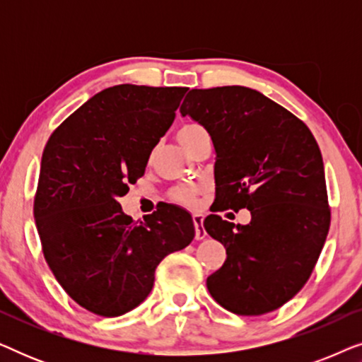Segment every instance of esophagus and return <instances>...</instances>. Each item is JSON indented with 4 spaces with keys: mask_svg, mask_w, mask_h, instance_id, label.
<instances>
[{
    "mask_svg": "<svg viewBox=\"0 0 362 362\" xmlns=\"http://www.w3.org/2000/svg\"><path fill=\"white\" fill-rule=\"evenodd\" d=\"M192 222H194L196 239H197V240L204 239V237L207 235V232L204 230V227H202V214H199V212H196V214H192Z\"/></svg>",
    "mask_w": 362,
    "mask_h": 362,
    "instance_id": "obj_1",
    "label": "esophagus"
}]
</instances>
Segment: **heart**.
<instances>
[{
	"label": "heart",
	"instance_id": "heart-1",
	"mask_svg": "<svg viewBox=\"0 0 362 362\" xmlns=\"http://www.w3.org/2000/svg\"><path fill=\"white\" fill-rule=\"evenodd\" d=\"M204 132V128L196 125V123H186V125H182L180 130H177V140H180V143L185 148H187L191 145L192 141L196 140L197 136L202 135ZM197 187L194 186H185V187H176L175 191H173V197L177 202H182V204H194L196 201V194H197Z\"/></svg>",
	"mask_w": 362,
	"mask_h": 362
}]
</instances>
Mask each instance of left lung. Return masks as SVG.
<instances>
[{
  "instance_id": "left-lung-1",
  "label": "left lung",
  "mask_w": 362,
  "mask_h": 362,
  "mask_svg": "<svg viewBox=\"0 0 362 362\" xmlns=\"http://www.w3.org/2000/svg\"><path fill=\"white\" fill-rule=\"evenodd\" d=\"M180 112L206 128L216 150L217 206L204 229L227 259L207 290L235 315L280 308L310 279L329 230L318 143L293 113L249 87L192 88ZM244 206L252 216L245 226L215 214Z\"/></svg>"
}]
</instances>
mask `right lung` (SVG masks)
Returning <instances> with one entry per match:
<instances>
[{
  "mask_svg": "<svg viewBox=\"0 0 362 362\" xmlns=\"http://www.w3.org/2000/svg\"><path fill=\"white\" fill-rule=\"evenodd\" d=\"M186 87L122 83L98 92L49 138L34 219L49 269L92 313L120 316L150 295L155 270L194 239L175 204L135 222L118 199L145 175L153 148L176 117Z\"/></svg>",
  "mask_w": 362,
  "mask_h": 362,
  "instance_id": "obj_1",
  "label": "right lung"
}]
</instances>
